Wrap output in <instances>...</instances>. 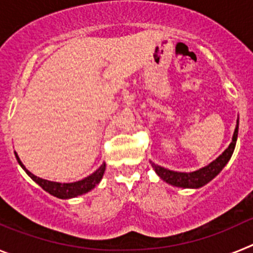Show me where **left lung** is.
Listing matches in <instances>:
<instances>
[{"mask_svg":"<svg viewBox=\"0 0 253 253\" xmlns=\"http://www.w3.org/2000/svg\"><path fill=\"white\" fill-rule=\"evenodd\" d=\"M238 119H237L236 129H234L233 138L227 149L223 152L215 161L209 163L208 166L203 167V169H198L194 172H177L171 171L165 167H161L158 165L152 163V167L154 169L156 173L162 178L163 181H166L167 184L172 185L176 187H184V189H199V187L204 186L208 182L213 180L219 172L224 169V166L228 163V161L231 160L232 154H233L234 148H236L237 137H238Z\"/></svg>","mask_w":253,"mask_h":253,"instance_id":"1","label":"left lung"}]
</instances>
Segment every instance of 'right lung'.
<instances>
[{
  "label": "right lung",
  "instance_id": "right-lung-1",
  "mask_svg": "<svg viewBox=\"0 0 253 253\" xmlns=\"http://www.w3.org/2000/svg\"><path fill=\"white\" fill-rule=\"evenodd\" d=\"M15 156H16V160L19 162L20 166L22 167V169H25V172L30 176L33 180L39 185L40 187L43 190H45L46 193H49L50 195L55 196V198L59 199H71V198H76L78 195H82V194H86L88 191L93 189L96 185L99 184L100 181H101L102 176H104L105 169H106V165L102 163L101 166L99 169H96L93 173H91L90 176H87L84 177V180L76 181V182H69V184H60V182H54V181H48L44 180V178H40L38 176L33 175L29 169H25V166L22 165V162L20 161L19 156L15 152Z\"/></svg>",
  "mask_w": 253,
  "mask_h": 253
}]
</instances>
